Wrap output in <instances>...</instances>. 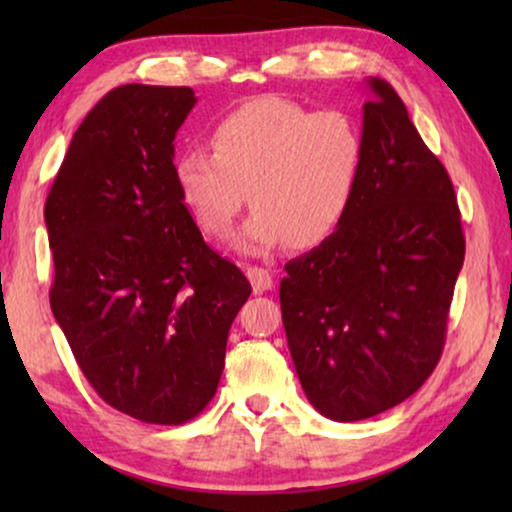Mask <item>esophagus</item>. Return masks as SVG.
Masks as SVG:
<instances>
[{
	"label": "esophagus",
	"mask_w": 512,
	"mask_h": 512,
	"mask_svg": "<svg viewBox=\"0 0 512 512\" xmlns=\"http://www.w3.org/2000/svg\"><path fill=\"white\" fill-rule=\"evenodd\" d=\"M247 277H249L251 289H254V293L268 291V289H272V284H275V279H272V272L265 270V268H256V265H249Z\"/></svg>",
	"instance_id": "esophagus-1"
}]
</instances>
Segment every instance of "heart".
Here are the masks:
<instances>
[{"label": "heart", "instance_id": "b5f03b06", "mask_svg": "<svg viewBox=\"0 0 512 512\" xmlns=\"http://www.w3.org/2000/svg\"><path fill=\"white\" fill-rule=\"evenodd\" d=\"M209 142L212 151L174 158V186L198 228L216 240L230 235L249 198L254 212L237 244L251 254L289 240L296 249L324 244L352 212L366 172V139L352 114L284 97L233 109L212 125Z\"/></svg>", "mask_w": 512, "mask_h": 512}]
</instances>
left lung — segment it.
I'll return each mask as SVG.
<instances>
[{"label":"left lung","mask_w":512,"mask_h":512,"mask_svg":"<svg viewBox=\"0 0 512 512\" xmlns=\"http://www.w3.org/2000/svg\"><path fill=\"white\" fill-rule=\"evenodd\" d=\"M366 172L338 233L284 265L282 321L307 398L335 422L403 403L438 366L466 240L450 174L396 90L370 79Z\"/></svg>","instance_id":"obj_1"}]
</instances>
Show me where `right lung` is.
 <instances>
[{"label": "right lung", "mask_w": 512, "mask_h": 512, "mask_svg": "<svg viewBox=\"0 0 512 512\" xmlns=\"http://www.w3.org/2000/svg\"><path fill=\"white\" fill-rule=\"evenodd\" d=\"M195 93L128 83L74 132L46 198L51 310L104 403L146 424L198 417L219 387L251 284L174 186V137Z\"/></svg>", "instance_id": "add662e5"}]
</instances>
